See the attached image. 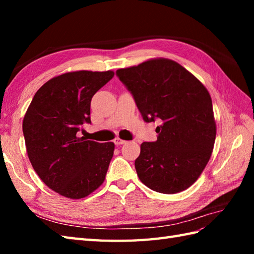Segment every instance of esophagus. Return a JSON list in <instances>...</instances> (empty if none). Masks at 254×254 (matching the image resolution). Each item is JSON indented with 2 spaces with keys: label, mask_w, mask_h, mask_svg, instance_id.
I'll return each mask as SVG.
<instances>
[{
  "label": "esophagus",
  "mask_w": 254,
  "mask_h": 254,
  "mask_svg": "<svg viewBox=\"0 0 254 254\" xmlns=\"http://www.w3.org/2000/svg\"><path fill=\"white\" fill-rule=\"evenodd\" d=\"M126 143H127V141H124V139H122L120 137L115 138V144L116 145H122V144H126Z\"/></svg>",
  "instance_id": "obj_1"
}]
</instances>
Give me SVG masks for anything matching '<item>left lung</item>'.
<instances>
[{"mask_svg":"<svg viewBox=\"0 0 254 254\" xmlns=\"http://www.w3.org/2000/svg\"><path fill=\"white\" fill-rule=\"evenodd\" d=\"M117 75L144 121H161L157 141L141 144L135 160L139 180L164 194L187 190L206 167L216 137L208 90L179 63L165 58L120 68Z\"/></svg>","mask_w":254,"mask_h":254,"instance_id":"1","label":"left lung"}]
</instances>
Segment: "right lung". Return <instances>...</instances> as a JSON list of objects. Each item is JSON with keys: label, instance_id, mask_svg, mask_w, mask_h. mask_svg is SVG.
<instances>
[{"label": "right lung", "instance_id": "right-lung-1", "mask_svg": "<svg viewBox=\"0 0 254 254\" xmlns=\"http://www.w3.org/2000/svg\"><path fill=\"white\" fill-rule=\"evenodd\" d=\"M115 72L75 71L38 89L23 120L27 155L40 179L62 196L78 199L105 181L115 150L112 142L78 137L90 123V101Z\"/></svg>", "mask_w": 254, "mask_h": 254}]
</instances>
